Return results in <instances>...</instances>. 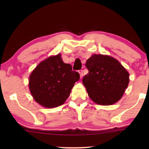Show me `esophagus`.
<instances>
[{"label": "esophagus", "instance_id": "1", "mask_svg": "<svg viewBox=\"0 0 149 149\" xmlns=\"http://www.w3.org/2000/svg\"><path fill=\"white\" fill-rule=\"evenodd\" d=\"M79 74H80V77H81V78H82L83 76V70H79Z\"/></svg>", "mask_w": 149, "mask_h": 149}]
</instances>
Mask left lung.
Segmentation results:
<instances>
[{"instance_id": "8db88e82", "label": "left lung", "mask_w": 149, "mask_h": 149, "mask_svg": "<svg viewBox=\"0 0 149 149\" xmlns=\"http://www.w3.org/2000/svg\"><path fill=\"white\" fill-rule=\"evenodd\" d=\"M85 66L89 72L83 79L89 97L97 104L111 105L123 96L129 84V73L113 57L93 55Z\"/></svg>"}]
</instances>
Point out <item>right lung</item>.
Listing matches in <instances>:
<instances>
[{
  "mask_svg": "<svg viewBox=\"0 0 149 149\" xmlns=\"http://www.w3.org/2000/svg\"><path fill=\"white\" fill-rule=\"evenodd\" d=\"M79 72L66 64L61 55L51 56L42 61L30 75L29 89L34 100L45 108L62 105L70 95Z\"/></svg>",
  "mask_w": 149,
  "mask_h": 149,
  "instance_id": "1",
  "label": "right lung"
}]
</instances>
